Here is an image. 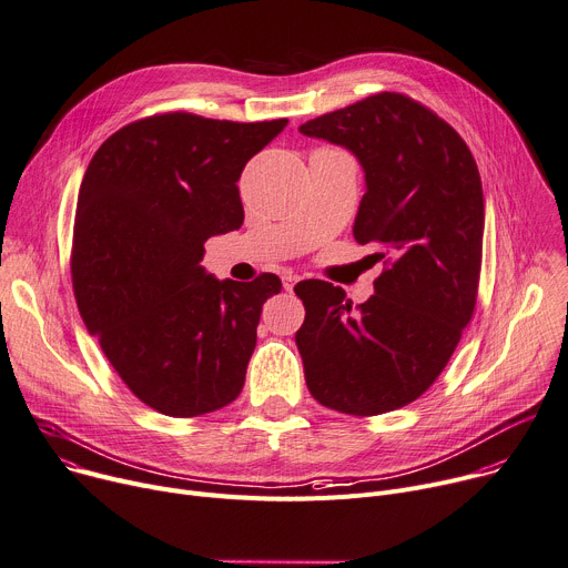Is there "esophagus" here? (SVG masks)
Wrapping results in <instances>:
<instances>
[{"label":"esophagus","mask_w":568,"mask_h":568,"mask_svg":"<svg viewBox=\"0 0 568 568\" xmlns=\"http://www.w3.org/2000/svg\"><path fill=\"white\" fill-rule=\"evenodd\" d=\"M300 282V277L297 275H293V273H286L284 277H282V284H284V288L286 291H293V286Z\"/></svg>","instance_id":"esophagus-1"}]
</instances>
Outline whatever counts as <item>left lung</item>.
Listing matches in <instances>:
<instances>
[{
  "mask_svg": "<svg viewBox=\"0 0 568 568\" xmlns=\"http://www.w3.org/2000/svg\"><path fill=\"white\" fill-rule=\"evenodd\" d=\"M351 150L366 193L355 241L384 261L375 295L353 307L329 282H300L295 334L312 396L341 414L377 416L414 403L450 362L483 266L485 197L455 129L400 93H377L300 124Z\"/></svg>",
  "mask_w": 568,
  "mask_h": 568,
  "instance_id": "left-lung-1",
  "label": "left lung"
}]
</instances>
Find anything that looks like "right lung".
Segmentation results:
<instances>
[{
  "instance_id": "add662e5",
  "label": "right lung",
  "mask_w": 568,
  "mask_h": 568,
  "mask_svg": "<svg viewBox=\"0 0 568 568\" xmlns=\"http://www.w3.org/2000/svg\"><path fill=\"white\" fill-rule=\"evenodd\" d=\"M184 111L126 124L85 168L72 234L79 314L148 407L191 418L239 398L273 273L215 280L206 239L243 225L239 178L286 126Z\"/></svg>"
}]
</instances>
